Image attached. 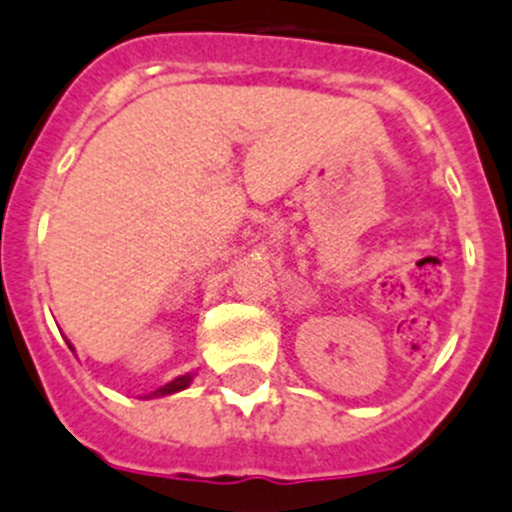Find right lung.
Wrapping results in <instances>:
<instances>
[{"instance_id":"1","label":"right lung","mask_w":512,"mask_h":512,"mask_svg":"<svg viewBox=\"0 0 512 512\" xmlns=\"http://www.w3.org/2000/svg\"><path fill=\"white\" fill-rule=\"evenodd\" d=\"M191 384V374H186V376H179V379H174V381H169V384L166 386H161L159 391H154V396H166V394H174V391H181V389H186V386Z\"/></svg>"}]
</instances>
